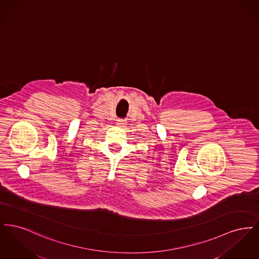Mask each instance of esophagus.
Here are the masks:
<instances>
[{
	"label": "esophagus",
	"mask_w": 259,
	"mask_h": 259,
	"mask_svg": "<svg viewBox=\"0 0 259 259\" xmlns=\"http://www.w3.org/2000/svg\"><path fill=\"white\" fill-rule=\"evenodd\" d=\"M116 125L119 126V127H123L124 125H125V120L121 119V118H118L116 120Z\"/></svg>",
	"instance_id": "obj_1"
}]
</instances>
